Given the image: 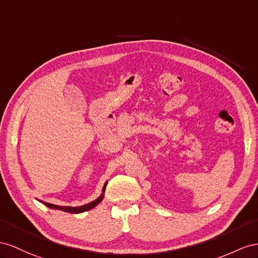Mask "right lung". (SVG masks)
I'll use <instances>...</instances> for the list:
<instances>
[{"mask_svg": "<svg viewBox=\"0 0 258 258\" xmlns=\"http://www.w3.org/2000/svg\"><path fill=\"white\" fill-rule=\"evenodd\" d=\"M107 183L108 182L106 181L104 187H102V194L96 199V200H94V201L87 203V204H84V205H81V207H60V205H55V204L44 202V201H41V200H39V201L42 202L44 205H46V207L49 208V209L63 211V212H67V213H71V214H79V213H83V212H86V211H90V210L94 209L95 207H96V205H98L102 201V199H104Z\"/></svg>", "mask_w": 258, "mask_h": 258, "instance_id": "add662e5", "label": "right lung"}]
</instances>
